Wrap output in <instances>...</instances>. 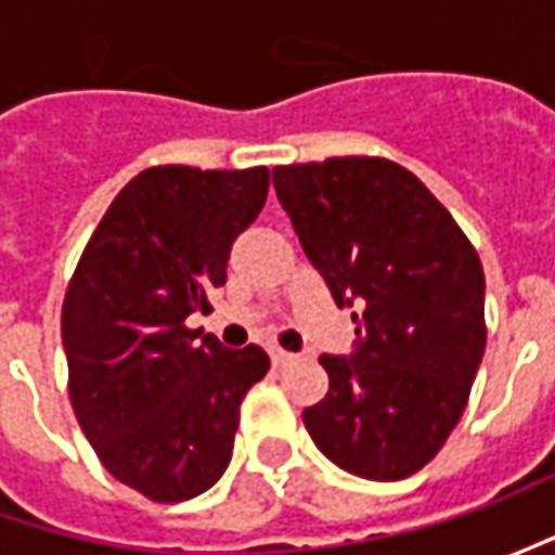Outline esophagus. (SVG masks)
I'll return each instance as SVG.
<instances>
[{
  "mask_svg": "<svg viewBox=\"0 0 555 555\" xmlns=\"http://www.w3.org/2000/svg\"><path fill=\"white\" fill-rule=\"evenodd\" d=\"M271 361H274V367H287L296 361V354L287 352V349H271Z\"/></svg>",
  "mask_w": 555,
  "mask_h": 555,
  "instance_id": "1",
  "label": "esophagus"
}]
</instances>
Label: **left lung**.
Instances as JSON below:
<instances>
[{
    "mask_svg": "<svg viewBox=\"0 0 555 555\" xmlns=\"http://www.w3.org/2000/svg\"><path fill=\"white\" fill-rule=\"evenodd\" d=\"M274 191L333 302L354 306V352L321 354L331 389L302 423L339 469L408 479L457 426L485 354L479 253L383 157L274 166Z\"/></svg>",
    "mask_w": 555,
    "mask_h": 555,
    "instance_id": "8db88e82",
    "label": "left lung"
}]
</instances>
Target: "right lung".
<instances>
[{
    "instance_id": "add662e5",
    "label": "right lung",
    "mask_w": 555,
    "mask_h": 555,
    "mask_svg": "<svg viewBox=\"0 0 555 555\" xmlns=\"http://www.w3.org/2000/svg\"><path fill=\"white\" fill-rule=\"evenodd\" d=\"M268 169L151 166L79 256L61 309L70 404L104 469L147 501H191L222 479L259 346L224 349L188 318L212 311L231 244L262 212Z\"/></svg>"
}]
</instances>
